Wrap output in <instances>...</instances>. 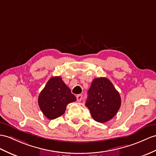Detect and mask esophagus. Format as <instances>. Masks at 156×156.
I'll use <instances>...</instances> for the list:
<instances>
[{"label":"esophagus","instance_id":"1","mask_svg":"<svg viewBox=\"0 0 156 156\" xmlns=\"http://www.w3.org/2000/svg\"><path fill=\"white\" fill-rule=\"evenodd\" d=\"M76 97H77V101L78 102L81 101L82 100V98H83L82 94H77V95L76 96Z\"/></svg>","mask_w":156,"mask_h":156}]
</instances>
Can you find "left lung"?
Returning <instances> with one entry per match:
<instances>
[{"mask_svg": "<svg viewBox=\"0 0 156 156\" xmlns=\"http://www.w3.org/2000/svg\"><path fill=\"white\" fill-rule=\"evenodd\" d=\"M85 105L94 120L104 123L116 115L121 105V98L107 78H96L88 90Z\"/></svg>", "mask_w": 156, "mask_h": 156, "instance_id": "8db88e82", "label": "left lung"}]
</instances>
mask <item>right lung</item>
Instances as JSON below:
<instances>
[{"instance_id":"obj_1","label":"right lung","mask_w":156,"mask_h":156,"mask_svg":"<svg viewBox=\"0 0 156 156\" xmlns=\"http://www.w3.org/2000/svg\"><path fill=\"white\" fill-rule=\"evenodd\" d=\"M75 101V96L58 76L49 79L38 97L41 111L49 120L63 115L67 105Z\"/></svg>"}]
</instances>
